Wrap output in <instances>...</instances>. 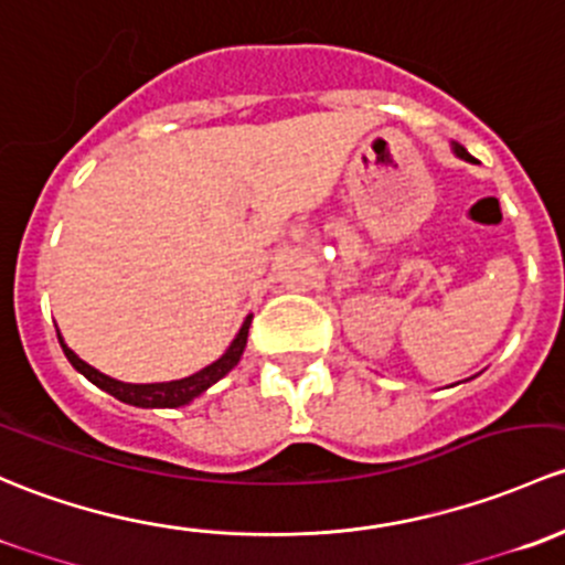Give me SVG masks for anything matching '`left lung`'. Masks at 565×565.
Here are the masks:
<instances>
[{
	"mask_svg": "<svg viewBox=\"0 0 565 565\" xmlns=\"http://www.w3.org/2000/svg\"><path fill=\"white\" fill-rule=\"evenodd\" d=\"M455 152H457L459 157H462V160H470V162H476V160H473V157H470L468 152H465V149H462V147H455Z\"/></svg>",
	"mask_w": 565,
	"mask_h": 565,
	"instance_id": "obj_1",
	"label": "left lung"
}]
</instances>
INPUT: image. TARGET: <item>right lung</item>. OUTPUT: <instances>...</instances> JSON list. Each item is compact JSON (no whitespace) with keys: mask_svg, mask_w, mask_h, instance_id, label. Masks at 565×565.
I'll use <instances>...</instances> for the list:
<instances>
[{"mask_svg":"<svg viewBox=\"0 0 565 565\" xmlns=\"http://www.w3.org/2000/svg\"><path fill=\"white\" fill-rule=\"evenodd\" d=\"M249 321H253V316H249L247 321L242 323L236 340L231 342V348L223 353V356L217 359V362L209 364V367H203L201 372H195V375L182 377V381H168V383H121V381H114V377L103 375V372H97L95 367H89L86 362H81V359L75 356V353L65 345V342H62V337H60V342H62V351H65V356L70 359V364H73V367L78 370L81 375L89 377L95 386H100L103 392L114 394V397L121 399V403L138 405V408H179V405H188L190 399L198 397V394L206 392L212 383H217L220 377L228 375V372L234 370L236 364H239L244 345H247Z\"/></svg>","mask_w":565,"mask_h":565,"instance_id":"add662e5","label":"right lung"}]
</instances>
